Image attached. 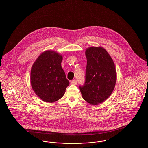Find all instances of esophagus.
Masks as SVG:
<instances>
[{"label":"esophagus","instance_id":"esophagus-1","mask_svg":"<svg viewBox=\"0 0 148 148\" xmlns=\"http://www.w3.org/2000/svg\"><path fill=\"white\" fill-rule=\"evenodd\" d=\"M77 81L76 80H72L71 82V84L72 85H77Z\"/></svg>","mask_w":148,"mask_h":148}]
</instances>
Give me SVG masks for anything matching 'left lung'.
I'll use <instances>...</instances> for the list:
<instances>
[{"label":"left lung","instance_id":"8db88e82","mask_svg":"<svg viewBox=\"0 0 148 148\" xmlns=\"http://www.w3.org/2000/svg\"><path fill=\"white\" fill-rule=\"evenodd\" d=\"M87 64L85 82L80 86L83 98L92 105L106 100L114 90L117 73L114 62L101 47H90L85 51Z\"/></svg>","mask_w":148,"mask_h":148}]
</instances>
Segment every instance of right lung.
Wrapping results in <instances>:
<instances>
[{"mask_svg": "<svg viewBox=\"0 0 148 148\" xmlns=\"http://www.w3.org/2000/svg\"><path fill=\"white\" fill-rule=\"evenodd\" d=\"M63 58L56 52L45 51L32 66L30 77L32 88L44 102L53 103L59 100L69 84L62 67Z\"/></svg>", "mask_w": 148, "mask_h": 148, "instance_id": "add662e5", "label": "right lung"}]
</instances>
